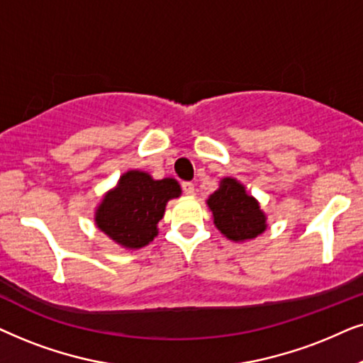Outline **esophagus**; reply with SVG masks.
Returning a JSON list of instances; mask_svg holds the SVG:
<instances>
[{
  "mask_svg": "<svg viewBox=\"0 0 363 363\" xmlns=\"http://www.w3.org/2000/svg\"><path fill=\"white\" fill-rule=\"evenodd\" d=\"M182 191H184V194L192 196L194 194V184L192 182H182Z\"/></svg>",
  "mask_w": 363,
  "mask_h": 363,
  "instance_id": "34e87169",
  "label": "esophagus"
}]
</instances>
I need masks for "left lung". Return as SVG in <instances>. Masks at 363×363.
Masks as SVG:
<instances>
[{
    "label": "left lung",
    "mask_w": 363,
    "mask_h": 363,
    "mask_svg": "<svg viewBox=\"0 0 363 363\" xmlns=\"http://www.w3.org/2000/svg\"><path fill=\"white\" fill-rule=\"evenodd\" d=\"M214 224L227 239H254L265 230V216L257 201L245 194L242 184L227 177L207 201Z\"/></svg>",
    "instance_id": "obj_1"
}]
</instances>
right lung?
Here are the masks:
<instances>
[{
    "instance_id": "1",
    "label": "right lung",
    "mask_w": 363,
    "mask_h": 363,
    "mask_svg": "<svg viewBox=\"0 0 363 363\" xmlns=\"http://www.w3.org/2000/svg\"><path fill=\"white\" fill-rule=\"evenodd\" d=\"M179 194L174 179L154 181L146 172L129 171L101 202L96 224L123 247L141 249L156 238L167 201Z\"/></svg>"
}]
</instances>
